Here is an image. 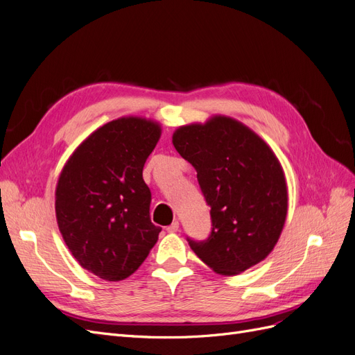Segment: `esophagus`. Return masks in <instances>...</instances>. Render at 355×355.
<instances>
[{
	"label": "esophagus",
	"mask_w": 355,
	"mask_h": 355,
	"mask_svg": "<svg viewBox=\"0 0 355 355\" xmlns=\"http://www.w3.org/2000/svg\"><path fill=\"white\" fill-rule=\"evenodd\" d=\"M178 230H179V222H178V220H173V222H171V223L168 225V227L166 228L167 232H176Z\"/></svg>",
	"instance_id": "obj_1"
}]
</instances>
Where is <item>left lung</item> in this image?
<instances>
[{
  "mask_svg": "<svg viewBox=\"0 0 355 355\" xmlns=\"http://www.w3.org/2000/svg\"><path fill=\"white\" fill-rule=\"evenodd\" d=\"M176 151L196 167L210 207L206 240L187 237L191 249L213 271L235 275L270 254L287 214L283 168L262 139L227 116L180 127Z\"/></svg>",
  "mask_w": 355,
  "mask_h": 355,
  "instance_id": "obj_1",
  "label": "left lung"
}]
</instances>
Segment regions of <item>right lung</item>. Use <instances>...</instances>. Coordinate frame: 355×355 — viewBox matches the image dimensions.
Returning a JSON list of instances; mask_svg holds the SVG:
<instances>
[{"label": "right lung", "mask_w": 355, "mask_h": 355, "mask_svg": "<svg viewBox=\"0 0 355 355\" xmlns=\"http://www.w3.org/2000/svg\"><path fill=\"white\" fill-rule=\"evenodd\" d=\"M159 125L128 116L98 128L63 167L56 188L62 237L78 263L108 282L132 275L161 232L151 222L144 166Z\"/></svg>", "instance_id": "1"}]
</instances>
